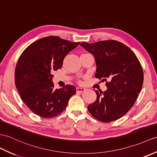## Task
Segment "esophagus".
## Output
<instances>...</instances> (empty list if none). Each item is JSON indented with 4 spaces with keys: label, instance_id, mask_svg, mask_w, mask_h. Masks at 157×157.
<instances>
[{
    "label": "esophagus",
    "instance_id": "esophagus-1",
    "mask_svg": "<svg viewBox=\"0 0 157 157\" xmlns=\"http://www.w3.org/2000/svg\"><path fill=\"white\" fill-rule=\"evenodd\" d=\"M85 90L86 89L82 88V87H77V88H76V92H77V93H82L84 92Z\"/></svg>",
    "mask_w": 157,
    "mask_h": 157
}]
</instances>
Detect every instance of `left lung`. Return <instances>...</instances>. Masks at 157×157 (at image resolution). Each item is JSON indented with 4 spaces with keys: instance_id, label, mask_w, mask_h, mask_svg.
Returning <instances> with one entry per match:
<instances>
[{
    "instance_id": "left-lung-1",
    "label": "left lung",
    "mask_w": 157,
    "mask_h": 157,
    "mask_svg": "<svg viewBox=\"0 0 157 157\" xmlns=\"http://www.w3.org/2000/svg\"><path fill=\"white\" fill-rule=\"evenodd\" d=\"M80 45L95 57V77L106 81V91H95L96 100L87 106L88 111L103 122L120 118L133 106L143 83V68L137 57L128 47L114 40L82 42Z\"/></svg>"
}]
</instances>
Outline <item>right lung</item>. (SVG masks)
Masks as SVG:
<instances>
[{"label":"right lung","instance_id":"right-lung-1","mask_svg":"<svg viewBox=\"0 0 157 157\" xmlns=\"http://www.w3.org/2000/svg\"><path fill=\"white\" fill-rule=\"evenodd\" d=\"M79 44L49 36L31 43L21 55L14 74L16 87L25 105L40 117L59 115L75 94L71 85L55 90L52 72L62 67L65 57Z\"/></svg>","mask_w":157,"mask_h":157}]
</instances>
